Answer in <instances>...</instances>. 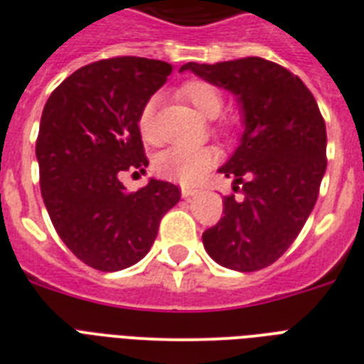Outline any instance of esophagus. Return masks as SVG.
<instances>
[{"mask_svg":"<svg viewBox=\"0 0 364 364\" xmlns=\"http://www.w3.org/2000/svg\"><path fill=\"white\" fill-rule=\"evenodd\" d=\"M198 194V188H192V186H183L181 188V196L183 198H190V196Z\"/></svg>","mask_w":364,"mask_h":364,"instance_id":"34e87169","label":"esophagus"}]
</instances>
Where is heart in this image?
<instances>
[{"label":"heart","instance_id":"b5f03b06","mask_svg":"<svg viewBox=\"0 0 364 364\" xmlns=\"http://www.w3.org/2000/svg\"><path fill=\"white\" fill-rule=\"evenodd\" d=\"M179 96L205 117L219 116L225 103L221 90L214 83L205 80L185 81L179 87ZM156 107H158V97L152 96L143 105L137 117L139 132L149 143L158 141L156 123H154ZM215 161H218V152L212 146H172L156 156L154 170L159 178L168 181L196 185L215 165Z\"/></svg>","mask_w":364,"mask_h":364}]
</instances>
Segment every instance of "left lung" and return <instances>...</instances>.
<instances>
[{"mask_svg":"<svg viewBox=\"0 0 364 364\" xmlns=\"http://www.w3.org/2000/svg\"><path fill=\"white\" fill-rule=\"evenodd\" d=\"M181 70L237 94L245 116L241 145L219 168L245 198L225 196V215L203 232V245L232 270L270 267L299 235L325 176L326 127L316 97L292 72L263 58L186 63Z\"/></svg>","mask_w":364,"mask_h":364,"instance_id":"1","label":"left lung"}]
</instances>
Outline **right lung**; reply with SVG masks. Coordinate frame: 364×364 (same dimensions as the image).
<instances>
[{"instance_id": "obj_1", "label": "right lung", "mask_w": 364, "mask_h": 364, "mask_svg": "<svg viewBox=\"0 0 364 364\" xmlns=\"http://www.w3.org/2000/svg\"><path fill=\"white\" fill-rule=\"evenodd\" d=\"M170 72L165 61L117 55L77 68L45 103L36 141L41 196L61 241L96 270L143 259L181 198L168 181L129 192L119 179L149 165L137 117Z\"/></svg>"}]
</instances>
